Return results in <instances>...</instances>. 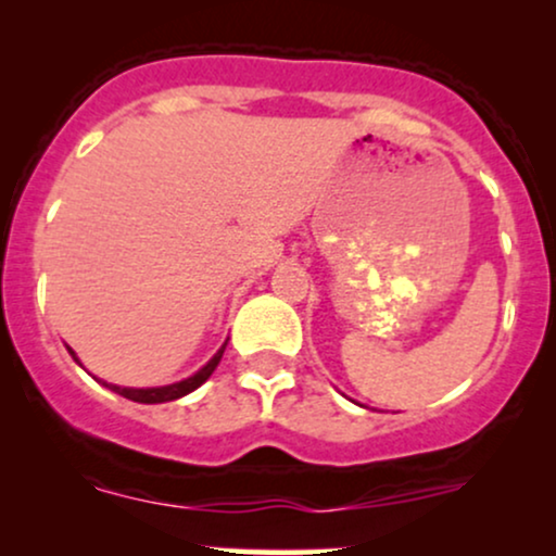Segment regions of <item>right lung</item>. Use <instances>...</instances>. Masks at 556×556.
Listing matches in <instances>:
<instances>
[{"label": "right lung", "mask_w": 556, "mask_h": 556, "mask_svg": "<svg viewBox=\"0 0 556 556\" xmlns=\"http://www.w3.org/2000/svg\"><path fill=\"white\" fill-rule=\"evenodd\" d=\"M225 348H227V342L222 344L219 353H216L214 358L208 361L206 366L201 368V371L190 376V379L177 381V384L151 387V389H130V387H117V384H106V387H110L112 392L123 394V397H127V400H132V402H143V405H156V402H172V400H180V397H185V394H190V392H193V389L201 387L203 381H206L208 376L214 374V368L219 366L222 353H225ZM70 353H73V350H70ZM73 358H75V353H73ZM75 361H78V358H75Z\"/></svg>", "instance_id": "right-lung-1"}]
</instances>
